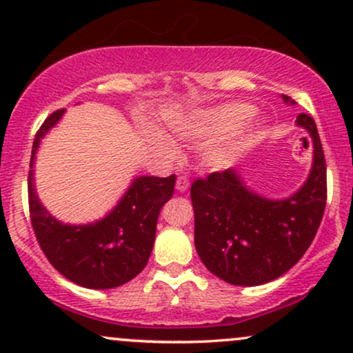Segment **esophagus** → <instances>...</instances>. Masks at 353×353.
Returning <instances> with one entry per match:
<instances>
[{
    "label": "esophagus",
    "mask_w": 353,
    "mask_h": 353,
    "mask_svg": "<svg viewBox=\"0 0 353 353\" xmlns=\"http://www.w3.org/2000/svg\"><path fill=\"white\" fill-rule=\"evenodd\" d=\"M176 189L179 190V192H185V190L189 189V179H188V177H184V176L177 177V182H176Z\"/></svg>",
    "instance_id": "34e87169"
}]
</instances>
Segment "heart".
Listing matches in <instances>:
<instances>
[{
  "instance_id": "heart-1",
  "label": "heart",
  "mask_w": 353,
  "mask_h": 353,
  "mask_svg": "<svg viewBox=\"0 0 353 353\" xmlns=\"http://www.w3.org/2000/svg\"><path fill=\"white\" fill-rule=\"evenodd\" d=\"M252 106L244 103H230L224 106L202 109L181 121L172 128L174 134L185 141L216 139L202 149V161L210 169H224L255 139V128L242 124L252 116ZM241 125L239 126L238 124ZM151 144L164 156L176 152L174 144L161 132L149 136Z\"/></svg>"
}]
</instances>
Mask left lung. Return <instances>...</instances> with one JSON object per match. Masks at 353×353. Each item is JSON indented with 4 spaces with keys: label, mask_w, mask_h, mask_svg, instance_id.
I'll return each instance as SVG.
<instances>
[{
    "label": "left lung",
    "mask_w": 353,
    "mask_h": 353,
    "mask_svg": "<svg viewBox=\"0 0 353 353\" xmlns=\"http://www.w3.org/2000/svg\"><path fill=\"white\" fill-rule=\"evenodd\" d=\"M287 104L294 99L282 94ZM297 125L314 143V163L294 196L270 201L249 190L234 169L199 177L190 185L194 244L204 265L232 285H262L281 277L309 249L327 202V165L315 121Z\"/></svg>",
    "instance_id": "8db88e82"
}]
</instances>
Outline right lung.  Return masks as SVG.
Instances as JSON below:
<instances>
[{"mask_svg":"<svg viewBox=\"0 0 353 353\" xmlns=\"http://www.w3.org/2000/svg\"><path fill=\"white\" fill-rule=\"evenodd\" d=\"M63 112L64 109L52 112L34 137L28 176L31 225L48 261L71 282L88 289L119 287L134 279L148 264L157 217L172 197L176 174L136 177L116 208L92 224L68 225L56 221L38 199L33 164L39 143Z\"/></svg>","mask_w":353,"mask_h":353,"instance_id":"right-lung-1","label":"right lung"}]
</instances>
